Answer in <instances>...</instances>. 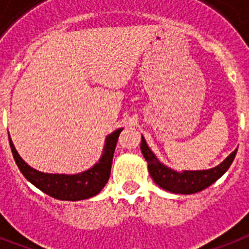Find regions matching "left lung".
Masks as SVG:
<instances>
[{"label": "left lung", "instance_id": "obj_1", "mask_svg": "<svg viewBox=\"0 0 249 249\" xmlns=\"http://www.w3.org/2000/svg\"><path fill=\"white\" fill-rule=\"evenodd\" d=\"M140 149H142L144 159L148 162V170H149V174L156 184H159L165 191L179 195L196 194V192L205 190L215 180H218L229 170V167L234 161L236 151H238V148H236L219 165L208 169V170L175 171L170 167H167L166 165H163L162 162H160V160L156 157L155 153L146 144L144 136H142Z\"/></svg>", "mask_w": 249, "mask_h": 249}]
</instances>
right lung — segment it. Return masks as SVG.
Segmentation results:
<instances>
[{
    "instance_id": "right-lung-1",
    "label": "right lung",
    "mask_w": 249,
    "mask_h": 249,
    "mask_svg": "<svg viewBox=\"0 0 249 249\" xmlns=\"http://www.w3.org/2000/svg\"><path fill=\"white\" fill-rule=\"evenodd\" d=\"M122 130L123 128H118L107 135L105 139L103 155L98 160V162L94 163L88 170L78 174H51V173L36 170L19 156L10 136H9V142L15 162L28 182L37 187L44 194L49 195L57 200L79 201V200L93 197L100 194L107 183L110 177L115 145Z\"/></svg>"
}]
</instances>
